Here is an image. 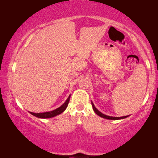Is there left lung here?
<instances>
[{"mask_svg": "<svg viewBox=\"0 0 158 158\" xmlns=\"http://www.w3.org/2000/svg\"><path fill=\"white\" fill-rule=\"evenodd\" d=\"M91 105H92V106H93V111H95V113L97 114V115H98L99 116L103 118H106V119H109V120H120V119L125 118H127V117L129 116H122V117H114V116H106V115L102 114V112H100L97 108L95 107V105H94V104L93 103V102H91Z\"/></svg>", "mask_w": 158, "mask_h": 158, "instance_id": "obj_1", "label": "left lung"}]
</instances>
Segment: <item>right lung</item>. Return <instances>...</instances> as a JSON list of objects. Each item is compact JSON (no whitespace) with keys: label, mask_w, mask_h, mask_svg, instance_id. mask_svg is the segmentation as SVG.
Instances as JSON below:
<instances>
[{"label":"right lung","mask_w":158,"mask_h":158,"mask_svg":"<svg viewBox=\"0 0 158 158\" xmlns=\"http://www.w3.org/2000/svg\"><path fill=\"white\" fill-rule=\"evenodd\" d=\"M69 98H70V95H69L68 99H67L66 101L62 105L52 111L43 112V113H33V112H30V114L33 115L34 116H35L37 118H49L56 116L58 115L63 113V112L65 110L67 106L68 105V103L69 102Z\"/></svg>","instance_id":"obj_1"}]
</instances>
